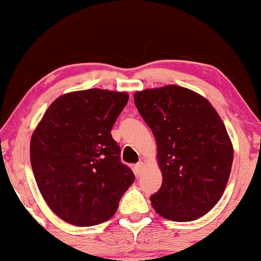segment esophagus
<instances>
[{"mask_svg":"<svg viewBox=\"0 0 261 261\" xmlns=\"http://www.w3.org/2000/svg\"><path fill=\"white\" fill-rule=\"evenodd\" d=\"M143 172H144V163L143 162H139V163L134 165V173H136L137 176L141 175Z\"/></svg>","mask_w":261,"mask_h":261,"instance_id":"obj_1","label":"esophagus"}]
</instances>
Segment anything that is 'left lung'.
I'll return each instance as SVG.
<instances>
[{"label": "left lung", "instance_id": "obj_1", "mask_svg": "<svg viewBox=\"0 0 261 261\" xmlns=\"http://www.w3.org/2000/svg\"><path fill=\"white\" fill-rule=\"evenodd\" d=\"M134 103L155 137L163 175L153 208L175 221L205 215L225 190L234 156L219 114L200 94L174 85L136 92Z\"/></svg>", "mask_w": 261, "mask_h": 261}]
</instances>
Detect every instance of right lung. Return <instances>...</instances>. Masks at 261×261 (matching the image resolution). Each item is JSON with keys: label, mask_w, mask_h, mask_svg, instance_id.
I'll use <instances>...</instances> for the list:
<instances>
[{"label": "right lung", "mask_w": 261, "mask_h": 261, "mask_svg": "<svg viewBox=\"0 0 261 261\" xmlns=\"http://www.w3.org/2000/svg\"><path fill=\"white\" fill-rule=\"evenodd\" d=\"M125 92L86 89L58 97L32 134L36 183L57 217L77 226L111 219L136 176L120 162L111 130Z\"/></svg>", "instance_id": "obj_1"}]
</instances>
